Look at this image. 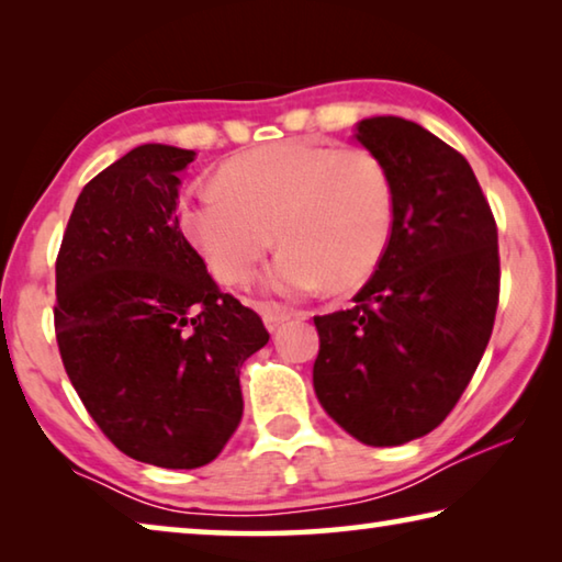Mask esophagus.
Masks as SVG:
<instances>
[{
    "mask_svg": "<svg viewBox=\"0 0 562 562\" xmlns=\"http://www.w3.org/2000/svg\"><path fill=\"white\" fill-rule=\"evenodd\" d=\"M292 317V312H284V310H274V307H268L262 312V319H265V327H268L270 331L278 329L282 322H288Z\"/></svg>",
    "mask_w": 562,
    "mask_h": 562,
    "instance_id": "34e87169",
    "label": "esophagus"
}]
</instances>
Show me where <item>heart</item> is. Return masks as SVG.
Masks as SVG:
<instances>
[{
	"mask_svg": "<svg viewBox=\"0 0 562 562\" xmlns=\"http://www.w3.org/2000/svg\"><path fill=\"white\" fill-rule=\"evenodd\" d=\"M221 188L195 190L183 227L223 284H243L272 245L265 290L300 297L322 282L347 292L372 278L392 235L386 168L364 148L284 140L233 158Z\"/></svg>",
	"mask_w": 562,
	"mask_h": 562,
	"instance_id": "heart-1",
	"label": "heart"
}]
</instances>
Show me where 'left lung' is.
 <instances>
[{"label": "left lung", "mask_w": 562, "mask_h": 562, "mask_svg": "<svg viewBox=\"0 0 562 562\" xmlns=\"http://www.w3.org/2000/svg\"><path fill=\"white\" fill-rule=\"evenodd\" d=\"M355 138L386 168L392 235L349 310L315 317L319 404L367 446L434 431L469 386L498 310V227L459 150L414 121L374 116Z\"/></svg>", "instance_id": "8db88e82"}]
</instances>
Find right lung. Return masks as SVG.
I'll list each match as a JSON object with an SVG mask.
<instances>
[{"instance_id":"1","label":"right lung","mask_w":562,"mask_h":562,"mask_svg":"<svg viewBox=\"0 0 562 562\" xmlns=\"http://www.w3.org/2000/svg\"><path fill=\"white\" fill-rule=\"evenodd\" d=\"M193 150L146 144L83 186L56 255L66 374L106 439L160 469L211 463L243 418L240 367L268 345L180 231Z\"/></svg>"}]
</instances>
